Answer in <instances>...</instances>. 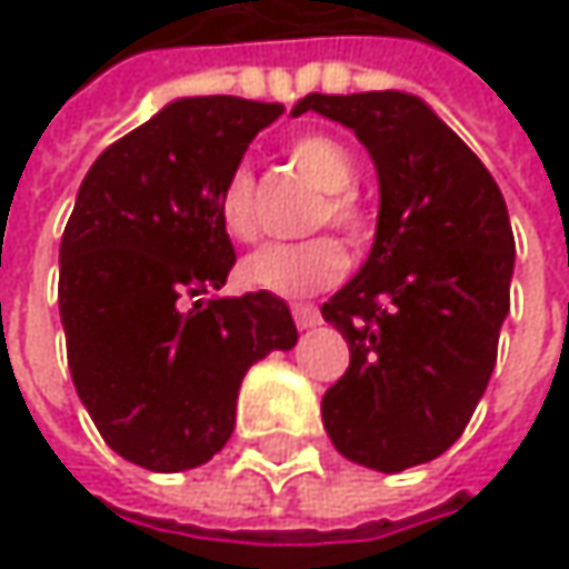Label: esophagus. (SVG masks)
Listing matches in <instances>:
<instances>
[{
    "label": "esophagus",
    "instance_id": "1",
    "mask_svg": "<svg viewBox=\"0 0 569 569\" xmlns=\"http://www.w3.org/2000/svg\"><path fill=\"white\" fill-rule=\"evenodd\" d=\"M292 319H296L299 329H312V326L322 322V312H319L316 306H309V302H296V306H292Z\"/></svg>",
    "mask_w": 569,
    "mask_h": 569
}]
</instances>
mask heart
<instances>
[{
	"label": "heart",
	"mask_w": 569,
	"mask_h": 569,
	"mask_svg": "<svg viewBox=\"0 0 569 569\" xmlns=\"http://www.w3.org/2000/svg\"><path fill=\"white\" fill-rule=\"evenodd\" d=\"M286 158L316 190H322V200L312 210V230L332 227L349 243H362L369 237V217L356 193H349L356 180V164L346 148L326 134H302L286 148ZM217 217L223 233L237 243H253L260 237L257 180L247 168H237L223 180ZM346 267L349 260L339 240L312 237L302 243H270L250 253L240 267V280L260 292L299 299L339 283L346 277Z\"/></svg>",
	"instance_id": "b5f03b06"
}]
</instances>
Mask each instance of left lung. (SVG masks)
Segmentation results:
<instances>
[{
    "mask_svg": "<svg viewBox=\"0 0 569 569\" xmlns=\"http://www.w3.org/2000/svg\"><path fill=\"white\" fill-rule=\"evenodd\" d=\"M302 111L352 128L379 171L372 253L322 306L349 342L322 425L339 455L396 475L445 455L488 389L511 309L508 203L415 94H306L292 114Z\"/></svg>",
    "mask_w": 569,
    "mask_h": 569,
    "instance_id": "1",
    "label": "left lung"
}]
</instances>
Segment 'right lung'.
Listing matches in <instances>:
<instances>
[{"label": "right lung", "mask_w": 569, "mask_h": 569, "mask_svg": "<svg viewBox=\"0 0 569 569\" xmlns=\"http://www.w3.org/2000/svg\"><path fill=\"white\" fill-rule=\"evenodd\" d=\"M283 104L183 98L101 151L61 233L58 309L74 392L124 461L173 475L237 425L253 362L296 346L280 296L203 299L237 253L220 187Z\"/></svg>", "instance_id": "1"}]
</instances>
